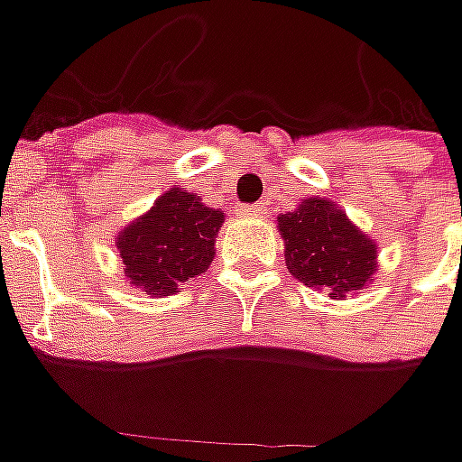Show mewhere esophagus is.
Instances as JSON below:
<instances>
[{
	"label": "esophagus",
	"mask_w": 462,
	"mask_h": 462,
	"mask_svg": "<svg viewBox=\"0 0 462 462\" xmlns=\"http://www.w3.org/2000/svg\"><path fill=\"white\" fill-rule=\"evenodd\" d=\"M239 213L241 216H246V218H257L259 213H262V208H259V205H241Z\"/></svg>",
	"instance_id": "esophagus-1"
}]
</instances>
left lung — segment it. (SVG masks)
Here are the masks:
<instances>
[{"label":"left lung","mask_w":462,"mask_h":462,"mask_svg":"<svg viewBox=\"0 0 462 462\" xmlns=\"http://www.w3.org/2000/svg\"><path fill=\"white\" fill-rule=\"evenodd\" d=\"M285 239V264L309 288H327L331 298L360 291L375 270V244L360 234L328 200H303L277 218Z\"/></svg>","instance_id":"left-lung-1"}]
</instances>
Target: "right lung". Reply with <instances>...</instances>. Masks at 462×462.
I'll return each mask as SVG.
<instances>
[{
	"label": "right lung",
	"instance_id": "1",
	"mask_svg": "<svg viewBox=\"0 0 462 462\" xmlns=\"http://www.w3.org/2000/svg\"><path fill=\"white\" fill-rule=\"evenodd\" d=\"M223 213L205 208L198 195L171 187L153 208L120 231L117 252L125 277L149 295H171L213 262Z\"/></svg>",
	"mask_w": 462,
	"mask_h": 462
}]
</instances>
